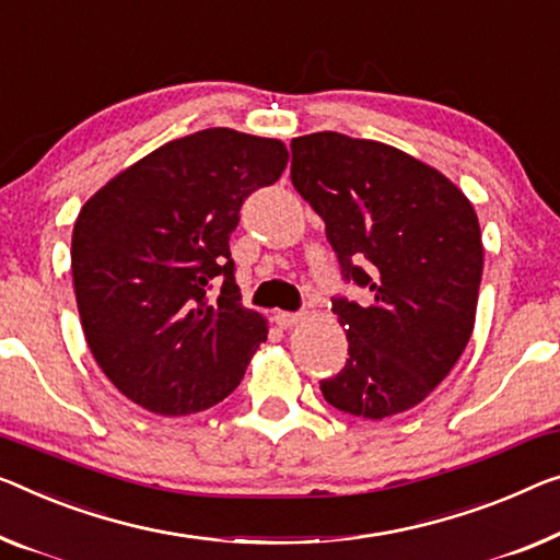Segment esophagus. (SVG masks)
Returning <instances> with one entry per match:
<instances>
[{
	"mask_svg": "<svg viewBox=\"0 0 560 560\" xmlns=\"http://www.w3.org/2000/svg\"><path fill=\"white\" fill-rule=\"evenodd\" d=\"M302 319H304L302 312H277V314H273V322H277L281 329L294 327V324H299Z\"/></svg>",
	"mask_w": 560,
	"mask_h": 560,
	"instance_id": "34e87169",
	"label": "esophagus"
}]
</instances>
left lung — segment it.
Segmentation results:
<instances>
[{
  "mask_svg": "<svg viewBox=\"0 0 560 560\" xmlns=\"http://www.w3.org/2000/svg\"><path fill=\"white\" fill-rule=\"evenodd\" d=\"M291 183L322 215L341 277L370 302L331 299L349 360L322 395L337 410L385 420L447 377L475 324L482 238L453 180L402 150L312 132L291 140Z\"/></svg>",
  "mask_w": 560,
  "mask_h": 560,
  "instance_id": "8db88e82",
  "label": "left lung"
}]
</instances>
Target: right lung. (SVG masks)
<instances>
[{
  "mask_svg": "<svg viewBox=\"0 0 560 560\" xmlns=\"http://www.w3.org/2000/svg\"><path fill=\"white\" fill-rule=\"evenodd\" d=\"M287 161L281 140L208 128L140 158L82 206L72 231L82 331L105 377L148 412L221 402L266 341L264 316L241 304L229 238L244 200Z\"/></svg>",
  "mask_w": 560,
  "mask_h": 560,
  "instance_id": "obj_1",
  "label": "right lung"
}]
</instances>
